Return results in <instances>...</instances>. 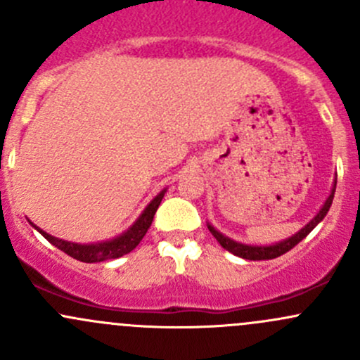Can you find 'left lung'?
I'll return each mask as SVG.
<instances>
[{"mask_svg": "<svg viewBox=\"0 0 360 360\" xmlns=\"http://www.w3.org/2000/svg\"><path fill=\"white\" fill-rule=\"evenodd\" d=\"M335 191H336V177H335V183H333V188H331V193H329V197L326 198L324 205L319 209V212L315 214L314 217H311L310 221H308L307 224H304L303 228H301L297 233L291 235L289 238H285V240H281V242H275V244H270V245H254V244H244V242H237L233 240V238L226 237V235H223L221 231H217L216 228L212 226L210 223H207V228H209L210 233L216 237V240L219 242L221 248L226 249L228 252L235 254V256L238 257H244V259H250V261H261V259H275V257L282 256V254H285L288 250H291L294 245L300 244L301 240H303L304 237H307L308 233H310L311 230H314L315 226H317L319 223H321L322 219L326 217V214L329 212V209H331V203H333V198H335Z\"/></svg>", "mask_w": 360, "mask_h": 360, "instance_id": "1", "label": "left lung"}]
</instances>
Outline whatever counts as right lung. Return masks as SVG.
<instances>
[{"instance_id": "1", "label": "right lung", "mask_w": 360, "mask_h": 360, "mask_svg": "<svg viewBox=\"0 0 360 360\" xmlns=\"http://www.w3.org/2000/svg\"><path fill=\"white\" fill-rule=\"evenodd\" d=\"M165 191L167 188H163L157 197L144 207V210L139 214V217H137L123 233L116 235V237L110 238V240L96 242V244H76V242H68L63 240V238L52 237V235L43 231L39 226H36L34 223H31L29 219L27 221L34 230H38L39 233L50 242V244L56 245L57 249H60L63 252H66L68 256L75 257V259L83 261V263H99V261L116 259V257H122L123 254H129L130 250H134L139 245V242L143 240V237L146 235L148 228L151 226V221H153L155 212H157Z\"/></svg>"}]
</instances>
